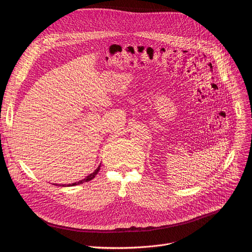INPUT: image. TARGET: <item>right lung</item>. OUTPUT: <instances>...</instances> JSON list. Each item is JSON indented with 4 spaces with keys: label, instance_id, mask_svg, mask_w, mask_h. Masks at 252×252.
Segmentation results:
<instances>
[{
    "label": "right lung",
    "instance_id": "obj_1",
    "mask_svg": "<svg viewBox=\"0 0 252 252\" xmlns=\"http://www.w3.org/2000/svg\"><path fill=\"white\" fill-rule=\"evenodd\" d=\"M100 170V165L95 169V172L94 173H92L91 175H89L87 178H85V179H83V180H80V181H78V182H76V183H73V184H69V185H67V186H74V185H79V184H83V183H85V182H89V181H91L92 179H94L95 178V176L98 174V172Z\"/></svg>",
    "mask_w": 252,
    "mask_h": 252
}]
</instances>
